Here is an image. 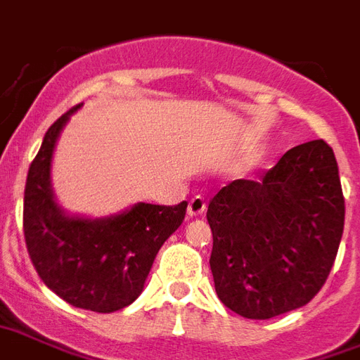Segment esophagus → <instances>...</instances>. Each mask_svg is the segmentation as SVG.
<instances>
[{
  "instance_id": "esophagus-1",
  "label": "esophagus",
  "mask_w": 360,
  "mask_h": 360,
  "mask_svg": "<svg viewBox=\"0 0 360 360\" xmlns=\"http://www.w3.org/2000/svg\"><path fill=\"white\" fill-rule=\"evenodd\" d=\"M207 209L205 199L201 198V195H195V198H191V201L188 203V214L190 217H199V214H203Z\"/></svg>"
}]
</instances>
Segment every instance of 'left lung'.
I'll list each match as a JSON object with an SVG mask.
<instances>
[{
  "label": "left lung",
  "mask_w": 360,
  "mask_h": 360,
  "mask_svg": "<svg viewBox=\"0 0 360 360\" xmlns=\"http://www.w3.org/2000/svg\"><path fill=\"white\" fill-rule=\"evenodd\" d=\"M217 295L240 316L266 320L307 305L326 282L342 241L345 201L332 148H291L257 180L211 199Z\"/></svg>",
  "instance_id": "left-lung-1"
}]
</instances>
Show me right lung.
Segmentation results:
<instances>
[{
  "label": "right lung",
  "instance_id": "right-lung-1",
  "mask_svg": "<svg viewBox=\"0 0 360 360\" xmlns=\"http://www.w3.org/2000/svg\"><path fill=\"white\" fill-rule=\"evenodd\" d=\"M80 107L49 126L30 165L22 212L26 249L44 284L67 303L115 313L138 299L159 249L182 224L188 203H136L99 219L65 211L55 199L51 161L63 128Z\"/></svg>",
  "mask_w": 360,
  "mask_h": 360
}]
</instances>
